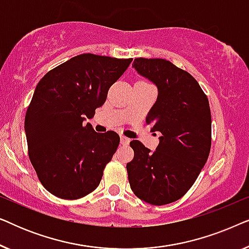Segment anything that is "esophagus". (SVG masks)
Segmentation results:
<instances>
[{
	"label": "esophagus",
	"mask_w": 249,
	"mask_h": 249,
	"mask_svg": "<svg viewBox=\"0 0 249 249\" xmlns=\"http://www.w3.org/2000/svg\"><path fill=\"white\" fill-rule=\"evenodd\" d=\"M120 141H121V144H122V145H124V146L129 145V142H130V139L127 138V137H124V136H121V137H120Z\"/></svg>",
	"instance_id": "obj_1"
}]
</instances>
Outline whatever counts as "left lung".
Instances as JSON below:
<instances>
[{
  "instance_id": "1",
  "label": "left lung",
  "mask_w": 249,
  "mask_h": 249,
  "mask_svg": "<svg viewBox=\"0 0 249 249\" xmlns=\"http://www.w3.org/2000/svg\"><path fill=\"white\" fill-rule=\"evenodd\" d=\"M132 67L158 86L155 104L146 117L160 131L154 152L130 142L134 159L127 163L128 180L136 196L152 205L181 198L205 165L212 142L207 96L192 74L164 59H135Z\"/></svg>"
}]
</instances>
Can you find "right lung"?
<instances>
[{
	"label": "right lung",
	"instance_id": "obj_1",
	"mask_svg": "<svg viewBox=\"0 0 249 249\" xmlns=\"http://www.w3.org/2000/svg\"><path fill=\"white\" fill-rule=\"evenodd\" d=\"M132 59L80 54L50 70L34 91L25 131L32 165L44 188L62 199H78L100 185L117 151V132L97 134L90 124L108 88Z\"/></svg>",
	"mask_w": 249,
	"mask_h": 249
}]
</instances>
